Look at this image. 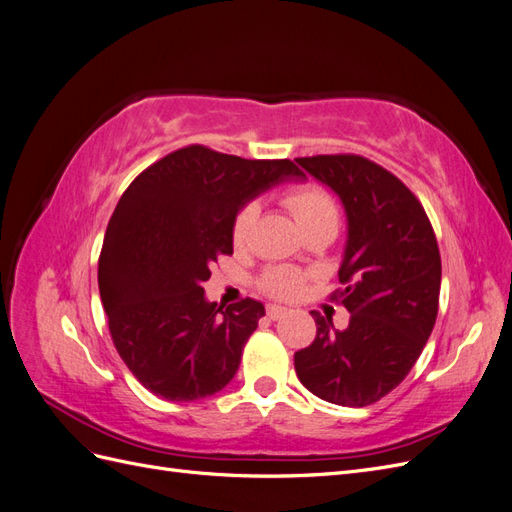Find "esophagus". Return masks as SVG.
Here are the masks:
<instances>
[{"instance_id":"esophagus-1","label":"esophagus","mask_w":512,"mask_h":512,"mask_svg":"<svg viewBox=\"0 0 512 512\" xmlns=\"http://www.w3.org/2000/svg\"><path fill=\"white\" fill-rule=\"evenodd\" d=\"M286 314H288V309L282 307V305H269V307H267V316H269L271 320H282Z\"/></svg>"}]
</instances>
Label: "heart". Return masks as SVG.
<instances>
[{"label": "heart", "mask_w": 512, "mask_h": 512, "mask_svg": "<svg viewBox=\"0 0 512 512\" xmlns=\"http://www.w3.org/2000/svg\"><path fill=\"white\" fill-rule=\"evenodd\" d=\"M284 205L290 209L294 220H297V224L301 226L303 235L309 230H318V228L337 230L339 207L335 203V198L316 183H303V185H297V188L288 190L284 196ZM256 215H258V209L254 203L239 209L235 222H232V241H235V245H243L247 239H250ZM260 284L269 294H273V297L292 299L297 297L303 288V275L288 267H273L262 275Z\"/></svg>", "instance_id": "b5f03b06"}]
</instances>
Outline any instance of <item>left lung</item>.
<instances>
[{
  "label": "left lung",
  "instance_id": "obj_1",
  "mask_svg": "<svg viewBox=\"0 0 512 512\" xmlns=\"http://www.w3.org/2000/svg\"><path fill=\"white\" fill-rule=\"evenodd\" d=\"M339 196L348 241L331 294L350 312L344 331L312 312L316 339L294 352L307 391L337 406L376 404L421 356L438 316L442 262L418 198L389 170L363 156L297 158Z\"/></svg>",
  "mask_w": 512,
  "mask_h": 512
}]
</instances>
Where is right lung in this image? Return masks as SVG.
<instances>
[{
	"mask_svg": "<svg viewBox=\"0 0 512 512\" xmlns=\"http://www.w3.org/2000/svg\"><path fill=\"white\" fill-rule=\"evenodd\" d=\"M303 173L290 160H245L190 145L145 168L108 222L98 286L113 344L147 391L196 401L235 378L265 316L243 299L222 312L203 284L232 254V222L260 192Z\"/></svg>",
	"mask_w": 512,
	"mask_h": 512,
	"instance_id": "obj_1",
	"label": "right lung"
}]
</instances>
